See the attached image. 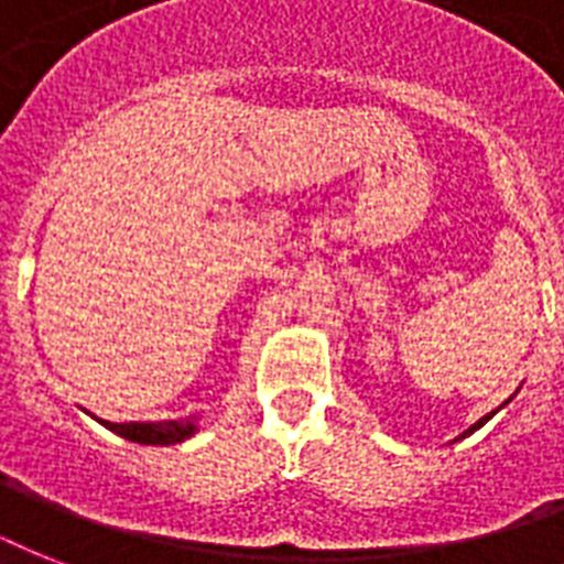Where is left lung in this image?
<instances>
[{
  "label": "left lung",
  "mask_w": 564,
  "mask_h": 564,
  "mask_svg": "<svg viewBox=\"0 0 564 564\" xmlns=\"http://www.w3.org/2000/svg\"><path fill=\"white\" fill-rule=\"evenodd\" d=\"M489 419H491V415H486V419H480V421H477V424H474V427L468 430V433H474V430H477V427H482V424H486V421H489Z\"/></svg>",
  "instance_id": "left-lung-1"
}]
</instances>
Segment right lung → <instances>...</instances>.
Masks as SVG:
<instances>
[{"label":"right lung","mask_w":564,"mask_h":564,"mask_svg":"<svg viewBox=\"0 0 564 564\" xmlns=\"http://www.w3.org/2000/svg\"><path fill=\"white\" fill-rule=\"evenodd\" d=\"M101 424L128 442H140V445H175L195 433L193 421H149V424L143 421H128V424L101 421Z\"/></svg>","instance_id":"right-lung-1"}]
</instances>
